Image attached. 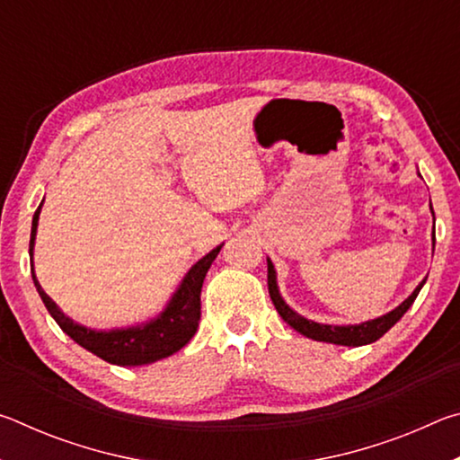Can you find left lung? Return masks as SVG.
Here are the masks:
<instances>
[{"instance_id":"left-lung-1","label":"left lung","mask_w":460,"mask_h":460,"mask_svg":"<svg viewBox=\"0 0 460 460\" xmlns=\"http://www.w3.org/2000/svg\"><path fill=\"white\" fill-rule=\"evenodd\" d=\"M430 211H432V205H430ZM432 217H434V211H432ZM432 252H434V231H432ZM424 284H426V278L416 286V290L411 292L400 306L389 310V313L384 316L373 318V321H365L359 324H323V323L310 321V318L298 314L294 308L286 305V300L282 298V294H279V288H278L276 268L268 258V288H270L271 302H274L279 316H282L294 331L305 334V337L323 341V342H332V345L361 347V345H369V342H376L379 337H384V334L392 329V326L398 323L403 314H406V310L414 305L416 296L420 290H422Z\"/></svg>"}]
</instances>
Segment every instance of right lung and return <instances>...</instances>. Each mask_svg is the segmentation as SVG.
Here are the masks:
<instances>
[{"mask_svg": "<svg viewBox=\"0 0 460 460\" xmlns=\"http://www.w3.org/2000/svg\"><path fill=\"white\" fill-rule=\"evenodd\" d=\"M42 202L40 207L36 208L32 219V233H30V261H32V279L36 290L40 294L46 310H49L60 329L93 355L101 357V359L107 363L121 365V367L150 365L154 361H160L164 359V357L181 351L199 329L200 288L202 282H205L208 268H211V263L215 261L217 255H219L223 243L217 245L213 252H208L207 255H202V258L186 271L182 282L178 284L174 294L170 296L168 305L160 314H155L146 323H139L134 326H121V329H89V326L75 323L71 316L62 313L57 306V302L42 290V286L34 274V243Z\"/></svg>", "mask_w": 460, "mask_h": 460, "instance_id": "1", "label": "right lung"}]
</instances>
